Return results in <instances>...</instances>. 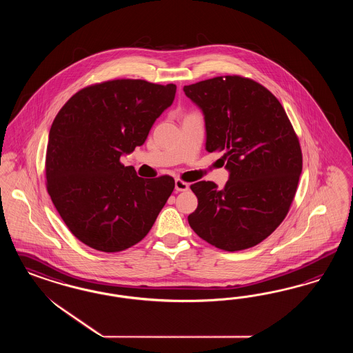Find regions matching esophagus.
I'll return each instance as SVG.
<instances>
[{
    "label": "esophagus",
    "instance_id": "esophagus-1",
    "mask_svg": "<svg viewBox=\"0 0 353 353\" xmlns=\"http://www.w3.org/2000/svg\"><path fill=\"white\" fill-rule=\"evenodd\" d=\"M174 186H176V190H177V192H186V190L189 189V183L183 181L181 179H176Z\"/></svg>",
    "mask_w": 353,
    "mask_h": 353
}]
</instances>
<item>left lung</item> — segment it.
I'll list each match as a JSON object with an SVG mask.
<instances>
[{
  "label": "left lung",
  "instance_id": "8db88e82",
  "mask_svg": "<svg viewBox=\"0 0 353 353\" xmlns=\"http://www.w3.org/2000/svg\"><path fill=\"white\" fill-rule=\"evenodd\" d=\"M183 92L203 111L205 149L223 151L230 171L223 190L192 183L198 207L189 224L224 251L256 246L285 220L298 189L303 155L289 117L265 86L243 76H217Z\"/></svg>",
  "mask_w": 353,
  "mask_h": 353
}]
</instances>
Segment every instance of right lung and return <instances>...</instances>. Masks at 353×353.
<instances>
[{
    "label": "right lung",
    "instance_id": "right-lung-1",
    "mask_svg": "<svg viewBox=\"0 0 353 353\" xmlns=\"http://www.w3.org/2000/svg\"><path fill=\"white\" fill-rule=\"evenodd\" d=\"M174 94V84L107 80L80 89L57 114L46 149V189L65 226L86 246L102 252L134 246L171 196L173 177L142 179L120 157L145 142Z\"/></svg>",
    "mask_w": 353,
    "mask_h": 353
}]
</instances>
